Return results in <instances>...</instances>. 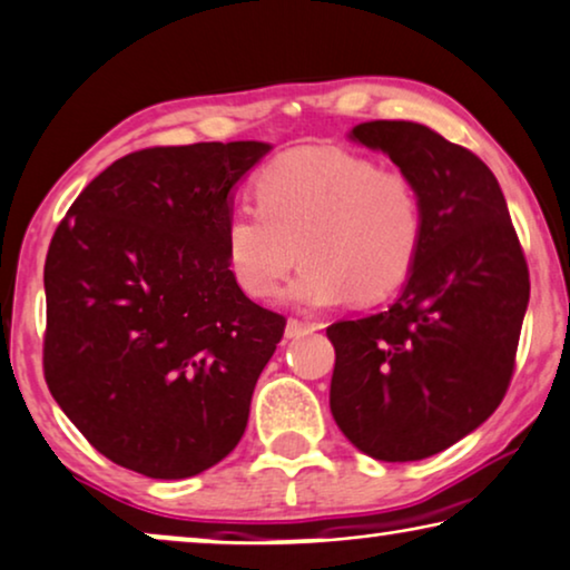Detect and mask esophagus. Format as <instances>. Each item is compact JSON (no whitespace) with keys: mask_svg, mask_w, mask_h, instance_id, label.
<instances>
[{"mask_svg":"<svg viewBox=\"0 0 570 570\" xmlns=\"http://www.w3.org/2000/svg\"><path fill=\"white\" fill-rule=\"evenodd\" d=\"M317 328H321V325L307 323V321H299V317H289V323H286V333H284V336L289 338V341H299V338L309 336V333H315Z\"/></svg>","mask_w":570,"mask_h":570,"instance_id":"esophagus-1","label":"esophagus"}]
</instances>
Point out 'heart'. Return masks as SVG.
<instances>
[{
    "instance_id": "heart-1",
    "label": "heart",
    "mask_w": 570,
    "mask_h": 570,
    "mask_svg": "<svg viewBox=\"0 0 570 570\" xmlns=\"http://www.w3.org/2000/svg\"><path fill=\"white\" fill-rule=\"evenodd\" d=\"M255 205L237 203L224 222V255L249 299L286 292L317 309L352 299L373 305L399 292L422 253L424 208L414 179L344 148H297L257 171Z\"/></svg>"
}]
</instances>
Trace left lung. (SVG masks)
<instances>
[{
  "label": "left lung",
  "mask_w": 570,
  "mask_h": 570,
  "mask_svg": "<svg viewBox=\"0 0 570 570\" xmlns=\"http://www.w3.org/2000/svg\"><path fill=\"white\" fill-rule=\"evenodd\" d=\"M420 189L422 253L385 313L333 323L331 412L356 449L420 461L503 404L515 370L529 268L495 174L472 150L401 119L356 125Z\"/></svg>",
  "instance_id": "1"
}]
</instances>
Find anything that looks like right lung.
<instances>
[{"label": "right lung", "mask_w": 570, "mask_h": 570, "mask_svg": "<svg viewBox=\"0 0 570 570\" xmlns=\"http://www.w3.org/2000/svg\"><path fill=\"white\" fill-rule=\"evenodd\" d=\"M268 142L121 156L51 237L43 370L59 406L111 459L187 480L237 449L286 317L232 278V187Z\"/></svg>", "instance_id": "add662e5"}]
</instances>
